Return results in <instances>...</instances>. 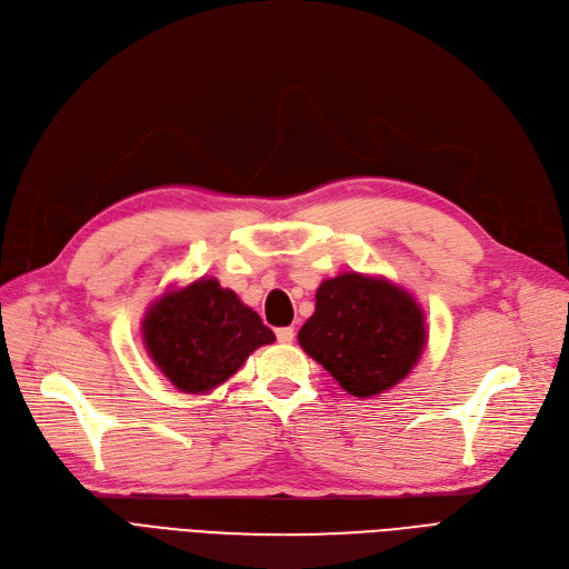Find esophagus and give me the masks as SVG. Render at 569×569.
Wrapping results in <instances>:
<instances>
[{
	"mask_svg": "<svg viewBox=\"0 0 569 569\" xmlns=\"http://www.w3.org/2000/svg\"><path fill=\"white\" fill-rule=\"evenodd\" d=\"M276 336H278V340H280V342L289 345V342L293 340V329H291V327H282V329H278V331H276Z\"/></svg>",
	"mask_w": 569,
	"mask_h": 569,
	"instance_id": "1",
	"label": "esophagus"
}]
</instances>
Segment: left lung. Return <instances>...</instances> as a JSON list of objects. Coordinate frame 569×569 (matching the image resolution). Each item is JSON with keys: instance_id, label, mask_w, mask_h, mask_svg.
<instances>
[{"instance_id": "8db88e82", "label": "left lung", "mask_w": 569, "mask_h": 569, "mask_svg": "<svg viewBox=\"0 0 569 569\" xmlns=\"http://www.w3.org/2000/svg\"><path fill=\"white\" fill-rule=\"evenodd\" d=\"M299 345L351 396L372 398L410 375L426 347V321L410 291L361 273L323 280Z\"/></svg>"}]
</instances>
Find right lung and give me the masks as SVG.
Returning a JSON list of instances; mask_svg holds the SVG:
<instances>
[{
    "mask_svg": "<svg viewBox=\"0 0 569 569\" xmlns=\"http://www.w3.org/2000/svg\"><path fill=\"white\" fill-rule=\"evenodd\" d=\"M141 333L154 366L184 393L220 387L257 347L276 340L261 317L214 278L167 291L148 308Z\"/></svg>",
    "mask_w": 569,
    "mask_h": 569,
    "instance_id": "add662e5",
    "label": "right lung"
}]
</instances>
